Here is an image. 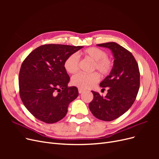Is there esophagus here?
<instances>
[{
  "mask_svg": "<svg viewBox=\"0 0 159 159\" xmlns=\"http://www.w3.org/2000/svg\"><path fill=\"white\" fill-rule=\"evenodd\" d=\"M84 91H85V90L84 89H80V88H79L78 89V92H79V93H82Z\"/></svg>",
  "mask_w": 159,
  "mask_h": 159,
  "instance_id": "1",
  "label": "esophagus"
}]
</instances>
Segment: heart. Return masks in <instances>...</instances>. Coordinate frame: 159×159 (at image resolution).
Segmentation results:
<instances>
[{
    "label": "heart",
    "instance_id": "heart-1",
    "mask_svg": "<svg viewBox=\"0 0 159 159\" xmlns=\"http://www.w3.org/2000/svg\"><path fill=\"white\" fill-rule=\"evenodd\" d=\"M85 58L93 61L91 70H97L102 75H107L112 71L113 68V60L107 56V53L103 49L96 47H91L82 52ZM64 66L70 74H74L79 69V58L75 54H70L66 59ZM99 80V75L97 72L90 74L79 73L71 78V84L80 89L92 88Z\"/></svg>",
    "mask_w": 159,
    "mask_h": 159
}]
</instances>
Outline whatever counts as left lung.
Here are the masks:
<instances>
[{"instance_id":"obj_1","label":"left lung","mask_w":159,"mask_h":159,"mask_svg":"<svg viewBox=\"0 0 159 159\" xmlns=\"http://www.w3.org/2000/svg\"><path fill=\"white\" fill-rule=\"evenodd\" d=\"M98 46L111 50L115 60L112 71L100 83L101 87L108 89L106 96L91 91L93 99L89 108L96 118L111 121L121 116L132 106L140 86V72L133 54L123 46L115 42Z\"/></svg>"}]
</instances>
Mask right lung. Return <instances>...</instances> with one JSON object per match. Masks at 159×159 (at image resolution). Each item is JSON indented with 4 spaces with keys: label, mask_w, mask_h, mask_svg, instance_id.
<instances>
[{
    "label": "right lung",
    "mask_w": 159,
    "mask_h": 159,
    "mask_svg": "<svg viewBox=\"0 0 159 159\" xmlns=\"http://www.w3.org/2000/svg\"><path fill=\"white\" fill-rule=\"evenodd\" d=\"M83 46L44 44L23 61L18 77L22 103L38 120L54 123L63 119L69 104L78 96V88L68 87L70 76L64 64L67 57Z\"/></svg>",
    "instance_id": "obj_1"
}]
</instances>
